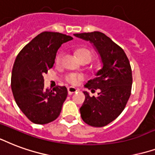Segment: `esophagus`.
Masks as SVG:
<instances>
[{"mask_svg":"<svg viewBox=\"0 0 155 155\" xmlns=\"http://www.w3.org/2000/svg\"><path fill=\"white\" fill-rule=\"evenodd\" d=\"M67 90H68V94L69 95H71L72 94H74V93H76L77 92V89H75L74 87H68V89H67Z\"/></svg>","mask_w":155,"mask_h":155,"instance_id":"obj_1","label":"esophagus"}]
</instances>
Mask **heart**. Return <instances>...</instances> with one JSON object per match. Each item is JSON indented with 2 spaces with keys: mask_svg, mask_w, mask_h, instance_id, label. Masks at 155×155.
<instances>
[{
  "mask_svg": "<svg viewBox=\"0 0 155 155\" xmlns=\"http://www.w3.org/2000/svg\"><path fill=\"white\" fill-rule=\"evenodd\" d=\"M76 54H77L78 57L81 59V58H83V57H89L92 60V52L88 50V49L81 48L77 50L76 51ZM62 61V54L60 53V54L57 55V58H56V63L57 64H60ZM83 80V76L80 74H76V73H70V74H66V82H68L70 84H72V85H76L80 83L81 81Z\"/></svg>",
  "mask_w": 155,
  "mask_h": 155,
  "instance_id": "1",
  "label": "heart"
}]
</instances>
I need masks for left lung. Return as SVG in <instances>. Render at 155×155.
Listing matches in <instances>:
<instances>
[{"label": "left lung", "mask_w": 155, "mask_h": 155, "mask_svg": "<svg viewBox=\"0 0 155 155\" xmlns=\"http://www.w3.org/2000/svg\"><path fill=\"white\" fill-rule=\"evenodd\" d=\"M74 35L91 42L103 63L102 69L96 74L97 77L84 85L92 91L99 89V93L98 97H90L84 92L85 99L80 108L81 117L91 127H104L121 114L130 98L132 85L130 61L123 49L101 32Z\"/></svg>", "instance_id": "1"}]
</instances>
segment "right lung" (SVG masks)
Masks as SVG:
<instances>
[{
  "label": "right lung",
  "mask_w": 155,
  "mask_h": 155,
  "mask_svg": "<svg viewBox=\"0 0 155 155\" xmlns=\"http://www.w3.org/2000/svg\"><path fill=\"white\" fill-rule=\"evenodd\" d=\"M73 39L66 34L42 32L25 46L14 63L11 89L17 105L32 122L43 125L60 115L67 97L65 86L44 89L43 74L55 63L57 51L64 42Z\"/></svg>",
  "instance_id": "right-lung-1"
}]
</instances>
